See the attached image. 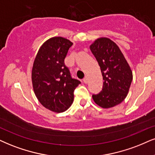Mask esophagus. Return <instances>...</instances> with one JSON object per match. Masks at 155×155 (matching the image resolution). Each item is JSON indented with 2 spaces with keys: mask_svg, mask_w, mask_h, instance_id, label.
<instances>
[{
  "mask_svg": "<svg viewBox=\"0 0 155 155\" xmlns=\"http://www.w3.org/2000/svg\"><path fill=\"white\" fill-rule=\"evenodd\" d=\"M88 81H89V79H88V76H86L84 78L83 81H84V83H85V84H87V83H88Z\"/></svg>",
  "mask_w": 155,
  "mask_h": 155,
  "instance_id": "1",
  "label": "esophagus"
}]
</instances>
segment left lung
Returning <instances> with one entry per match:
<instances>
[{
  "label": "left lung",
  "instance_id": "left-lung-1",
  "mask_svg": "<svg viewBox=\"0 0 155 155\" xmlns=\"http://www.w3.org/2000/svg\"><path fill=\"white\" fill-rule=\"evenodd\" d=\"M100 66L103 89L92 98L98 106L109 109L124 100L129 93L133 74L119 47L107 37H101L89 46Z\"/></svg>",
  "mask_w": 155,
  "mask_h": 155
}]
</instances>
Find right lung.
<instances>
[{
    "mask_svg": "<svg viewBox=\"0 0 155 155\" xmlns=\"http://www.w3.org/2000/svg\"><path fill=\"white\" fill-rule=\"evenodd\" d=\"M71 41L55 36L46 41L38 49L31 71V80L35 95L45 108L60 113L71 107L74 91L80 84L72 79L64 58Z\"/></svg>",
    "mask_w": 155,
    "mask_h": 155,
    "instance_id": "obj_1",
    "label": "right lung"
}]
</instances>
